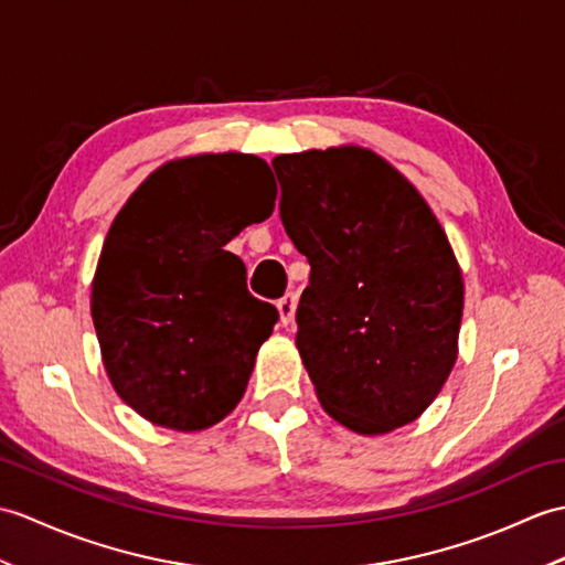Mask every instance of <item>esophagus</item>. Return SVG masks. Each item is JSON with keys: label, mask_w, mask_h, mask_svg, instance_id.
Segmentation results:
<instances>
[{"label": "esophagus", "mask_w": 565, "mask_h": 565, "mask_svg": "<svg viewBox=\"0 0 565 565\" xmlns=\"http://www.w3.org/2000/svg\"><path fill=\"white\" fill-rule=\"evenodd\" d=\"M277 310H279V322L284 327L291 324L294 322V315H296V296L294 294H286L277 303Z\"/></svg>", "instance_id": "obj_1"}]
</instances>
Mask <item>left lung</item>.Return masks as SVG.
<instances>
[{"instance_id": "1", "label": "left lung", "mask_w": 565, "mask_h": 565, "mask_svg": "<svg viewBox=\"0 0 565 565\" xmlns=\"http://www.w3.org/2000/svg\"><path fill=\"white\" fill-rule=\"evenodd\" d=\"M271 166L284 228L310 262L296 347L322 409L361 436L412 424L457 361L465 284L448 235L369 149L284 153Z\"/></svg>"}]
</instances>
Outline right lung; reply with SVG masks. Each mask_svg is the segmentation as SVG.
<instances>
[{
	"mask_svg": "<svg viewBox=\"0 0 565 565\" xmlns=\"http://www.w3.org/2000/svg\"><path fill=\"white\" fill-rule=\"evenodd\" d=\"M274 200L257 156L200 153L153 170L115 216L90 315L105 373L147 422L204 430L245 395L279 312L247 294L243 259L223 247Z\"/></svg>",
	"mask_w": 565,
	"mask_h": 565,
	"instance_id": "1",
	"label": "right lung"
}]
</instances>
